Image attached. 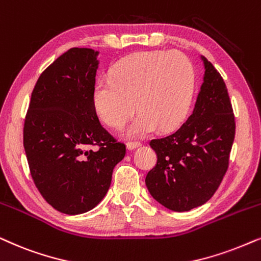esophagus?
<instances>
[{"label": "esophagus", "instance_id": "1", "mask_svg": "<svg viewBox=\"0 0 261 261\" xmlns=\"http://www.w3.org/2000/svg\"><path fill=\"white\" fill-rule=\"evenodd\" d=\"M139 146H141V143H139V141H129V143L127 144L128 150H134V148H137Z\"/></svg>", "mask_w": 261, "mask_h": 261}]
</instances>
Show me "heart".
I'll use <instances>...</instances> for the list:
<instances>
[{
    "label": "heart",
    "instance_id": "obj_1",
    "mask_svg": "<svg viewBox=\"0 0 261 261\" xmlns=\"http://www.w3.org/2000/svg\"><path fill=\"white\" fill-rule=\"evenodd\" d=\"M195 86L193 64L177 51L138 53L115 64L97 81L94 108L104 122L122 127L140 111L127 134L143 137L157 128L177 127L191 107Z\"/></svg>",
    "mask_w": 261,
    "mask_h": 261
}]
</instances>
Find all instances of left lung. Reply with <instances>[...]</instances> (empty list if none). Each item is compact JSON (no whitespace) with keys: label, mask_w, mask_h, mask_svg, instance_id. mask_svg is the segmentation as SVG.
Instances as JSON below:
<instances>
[{"label":"left lung","mask_w":261,"mask_h":261,"mask_svg":"<svg viewBox=\"0 0 261 261\" xmlns=\"http://www.w3.org/2000/svg\"><path fill=\"white\" fill-rule=\"evenodd\" d=\"M204 61V83L189 117L167 137L152 139L157 164L145 178L150 194L169 210L189 211L210 200L224 177L235 138L228 89Z\"/></svg>","instance_id":"8db88e82"}]
</instances>
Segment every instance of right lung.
<instances>
[{"instance_id":"1","label":"right lung","mask_w":261,"mask_h":261,"mask_svg":"<svg viewBox=\"0 0 261 261\" xmlns=\"http://www.w3.org/2000/svg\"><path fill=\"white\" fill-rule=\"evenodd\" d=\"M97 55L72 48L54 61L37 80L23 123L32 180L46 202L66 215L99 204L126 155V145L101 126L94 108Z\"/></svg>"}]
</instances>
